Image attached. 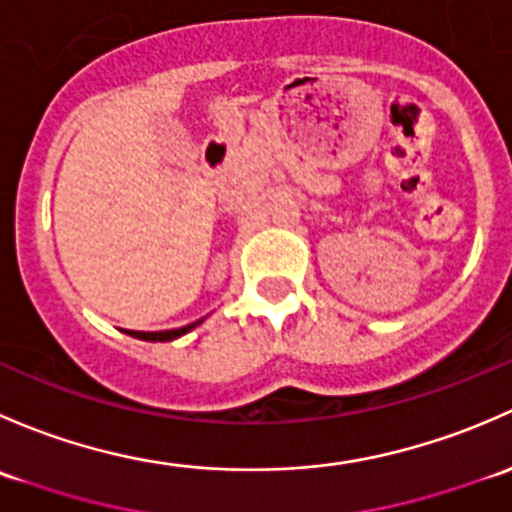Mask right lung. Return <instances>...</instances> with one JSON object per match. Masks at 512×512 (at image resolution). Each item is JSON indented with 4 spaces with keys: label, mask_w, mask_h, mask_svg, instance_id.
Masks as SVG:
<instances>
[{
    "label": "right lung",
    "mask_w": 512,
    "mask_h": 512,
    "mask_svg": "<svg viewBox=\"0 0 512 512\" xmlns=\"http://www.w3.org/2000/svg\"><path fill=\"white\" fill-rule=\"evenodd\" d=\"M199 323H202V320H197V323L184 325V328L160 330V333H140V330H130V335L138 337V340H147V342H170V340H177V337H182L184 333H189V330H194Z\"/></svg>",
    "instance_id": "obj_1"
}]
</instances>
